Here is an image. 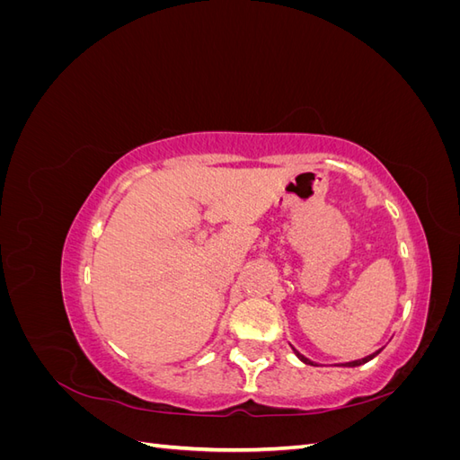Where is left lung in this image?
Here are the masks:
<instances>
[{
  "label": "left lung",
  "mask_w": 460,
  "mask_h": 460,
  "mask_svg": "<svg viewBox=\"0 0 460 460\" xmlns=\"http://www.w3.org/2000/svg\"><path fill=\"white\" fill-rule=\"evenodd\" d=\"M291 349H294V347H291ZM380 351H382V349H378V351H374L372 355H368V357H365V358H358V360H351V363H343L341 367H360V365H365V363H368V360H372V358H374L376 355H378ZM294 353L297 355V358H299V360H303V363H305V365H313V367H314V363H313V360H309L307 357H303V355H301V353H299L297 349H294Z\"/></svg>",
  "instance_id": "1"
}]
</instances>
